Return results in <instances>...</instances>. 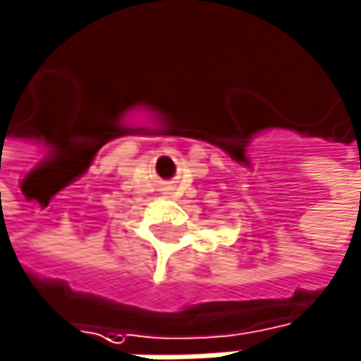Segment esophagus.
Listing matches in <instances>:
<instances>
[{"mask_svg": "<svg viewBox=\"0 0 361 361\" xmlns=\"http://www.w3.org/2000/svg\"><path fill=\"white\" fill-rule=\"evenodd\" d=\"M162 192H164V195H171V192H173V188H171V186H166V188H162Z\"/></svg>", "mask_w": 361, "mask_h": 361, "instance_id": "obj_1", "label": "esophagus"}]
</instances>
